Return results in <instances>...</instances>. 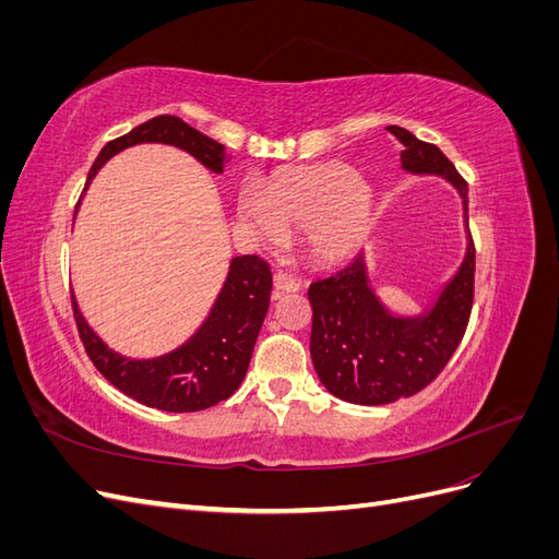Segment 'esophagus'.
<instances>
[{"mask_svg":"<svg viewBox=\"0 0 559 559\" xmlns=\"http://www.w3.org/2000/svg\"><path fill=\"white\" fill-rule=\"evenodd\" d=\"M298 289V280H294L292 275L282 273V270H277V273L273 275V296L280 298L282 294H289V292H296Z\"/></svg>","mask_w":559,"mask_h":559,"instance_id":"34e87169","label":"esophagus"}]
</instances>
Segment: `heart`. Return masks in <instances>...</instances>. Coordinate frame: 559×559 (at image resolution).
I'll return each mask as SVG.
<instances>
[{
	"instance_id": "1",
	"label": "heart",
	"mask_w": 559,
	"mask_h": 559,
	"mask_svg": "<svg viewBox=\"0 0 559 559\" xmlns=\"http://www.w3.org/2000/svg\"><path fill=\"white\" fill-rule=\"evenodd\" d=\"M378 195L345 163H321L277 173L261 193L238 198L240 224L265 245L302 233L317 263L352 259L373 230Z\"/></svg>"
}]
</instances>
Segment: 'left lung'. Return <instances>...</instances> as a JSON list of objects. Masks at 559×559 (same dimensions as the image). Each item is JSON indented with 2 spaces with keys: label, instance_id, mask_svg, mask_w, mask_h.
I'll list each match as a JSON object with an SVG mask.
<instances>
[{
  "label": "left lung",
  "instance_id": "left-lung-1",
  "mask_svg": "<svg viewBox=\"0 0 559 559\" xmlns=\"http://www.w3.org/2000/svg\"><path fill=\"white\" fill-rule=\"evenodd\" d=\"M403 144L401 167L411 175L443 177L462 198L466 251L431 306L413 317L394 314L370 286L366 257L310 286V357L317 376L337 399L384 405L425 389L450 361L473 306L476 249L468 233V186L436 144L389 126Z\"/></svg>",
  "mask_w": 559,
  "mask_h": 559
}]
</instances>
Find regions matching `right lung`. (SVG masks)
Masks as SVG:
<instances>
[{"mask_svg": "<svg viewBox=\"0 0 559 559\" xmlns=\"http://www.w3.org/2000/svg\"><path fill=\"white\" fill-rule=\"evenodd\" d=\"M138 144L177 146L205 165L210 173H224V144L183 123L181 118L165 114L148 118L123 138L105 144L91 167L86 186L109 158ZM270 289H273V275L265 261L259 257L230 259L222 292L198 331L173 352L151 359H134L111 349L83 317L74 294L72 308L91 361L116 389L148 408L195 413L226 401L245 380L270 306Z\"/></svg>", "mask_w": 559, "mask_h": 559, "instance_id": "1", "label": "right lung"}]
</instances>
